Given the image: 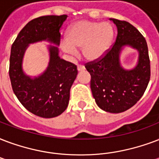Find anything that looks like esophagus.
<instances>
[{"label": "esophagus", "instance_id": "1", "mask_svg": "<svg viewBox=\"0 0 159 159\" xmlns=\"http://www.w3.org/2000/svg\"><path fill=\"white\" fill-rule=\"evenodd\" d=\"M85 70V66L82 65H77V71H82Z\"/></svg>", "mask_w": 159, "mask_h": 159}]
</instances>
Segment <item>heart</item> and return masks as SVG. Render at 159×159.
Instances as JSON below:
<instances>
[{
	"instance_id": "obj_1",
	"label": "heart",
	"mask_w": 159,
	"mask_h": 159,
	"mask_svg": "<svg viewBox=\"0 0 159 159\" xmlns=\"http://www.w3.org/2000/svg\"><path fill=\"white\" fill-rule=\"evenodd\" d=\"M113 36L114 30L110 23L78 20L70 26L66 39L61 42V48L71 56L77 54V48H82L85 59L97 61L106 55Z\"/></svg>"
}]
</instances>
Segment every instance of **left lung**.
Listing matches in <instances>:
<instances>
[{
	"label": "left lung",
	"mask_w": 159,
	"mask_h": 159,
	"mask_svg": "<svg viewBox=\"0 0 159 159\" xmlns=\"http://www.w3.org/2000/svg\"><path fill=\"white\" fill-rule=\"evenodd\" d=\"M117 29L113 47L101 60L86 64L91 75V90L97 105L103 111L119 113L135 105L146 90L150 80V61L146 40L133 25L110 18ZM125 47L139 52L136 66L126 69L120 64Z\"/></svg>",
	"instance_id": "8db88e82"
}]
</instances>
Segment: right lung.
<instances>
[{
	"label": "right lung",
	"instance_id": "add662e5",
	"mask_svg": "<svg viewBox=\"0 0 159 159\" xmlns=\"http://www.w3.org/2000/svg\"><path fill=\"white\" fill-rule=\"evenodd\" d=\"M67 16H44L29 21L13 42L9 76L13 92L29 112L44 118L61 114L68 106L77 66L59 57L60 29ZM47 41L49 62L42 75L31 77L23 70V57L30 44Z\"/></svg>",
	"mask_w": 159,
	"mask_h": 159
}]
</instances>
